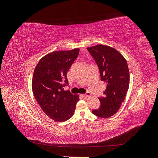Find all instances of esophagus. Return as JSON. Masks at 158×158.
Masks as SVG:
<instances>
[{"label":"esophagus","instance_id":"34e87169","mask_svg":"<svg viewBox=\"0 0 158 158\" xmlns=\"http://www.w3.org/2000/svg\"><path fill=\"white\" fill-rule=\"evenodd\" d=\"M90 95H91V93L89 92H87L86 93L84 94H82V96L84 97V98H88V97L90 96Z\"/></svg>","mask_w":158,"mask_h":158}]
</instances>
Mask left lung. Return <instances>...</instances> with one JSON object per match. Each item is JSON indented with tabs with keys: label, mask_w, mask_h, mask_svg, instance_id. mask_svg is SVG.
Listing matches in <instances>:
<instances>
[{
	"label": "left lung",
	"mask_w": 158,
	"mask_h": 158,
	"mask_svg": "<svg viewBox=\"0 0 158 158\" xmlns=\"http://www.w3.org/2000/svg\"><path fill=\"white\" fill-rule=\"evenodd\" d=\"M87 49L98 66L102 81L107 84L105 96L98 98L101 106L92 113L109 118L118 111L128 92L130 75L127 60L117 50L107 45H98Z\"/></svg>",
	"instance_id": "8db88e82"
}]
</instances>
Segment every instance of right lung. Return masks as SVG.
<instances>
[{"mask_svg": "<svg viewBox=\"0 0 158 158\" xmlns=\"http://www.w3.org/2000/svg\"><path fill=\"white\" fill-rule=\"evenodd\" d=\"M80 49L50 52L40 60L33 73L32 90L44 112L52 120L64 122L73 116L79 95L64 91L69 84L66 73ZM65 83L64 85L63 83Z\"/></svg>", "mask_w": 158, "mask_h": 158, "instance_id": "right-lung-1", "label": "right lung"}]
</instances>
